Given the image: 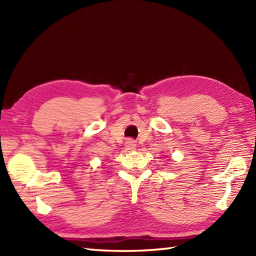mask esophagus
<instances>
[{
  "label": "esophagus",
  "mask_w": 256,
  "mask_h": 256,
  "mask_svg": "<svg viewBox=\"0 0 256 256\" xmlns=\"http://www.w3.org/2000/svg\"><path fill=\"white\" fill-rule=\"evenodd\" d=\"M125 148L128 150H134L136 148V143H135L133 140H128L126 142H125Z\"/></svg>",
  "instance_id": "obj_1"
}]
</instances>
